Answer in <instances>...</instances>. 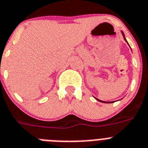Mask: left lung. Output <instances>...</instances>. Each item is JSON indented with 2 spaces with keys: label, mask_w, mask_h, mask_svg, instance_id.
Returning <instances> with one entry per match:
<instances>
[{
  "label": "left lung",
  "mask_w": 148,
  "mask_h": 148,
  "mask_svg": "<svg viewBox=\"0 0 148 148\" xmlns=\"http://www.w3.org/2000/svg\"><path fill=\"white\" fill-rule=\"evenodd\" d=\"M121 33H122V35H123V36H124V40L126 41V42H127V40H126V38H125V37H124V33H123V32L121 31ZM128 44V43H127ZM97 101H100V102H102V103H112V102H106V101H101V100H98V99H97Z\"/></svg>",
  "instance_id": "obj_1"
}]
</instances>
